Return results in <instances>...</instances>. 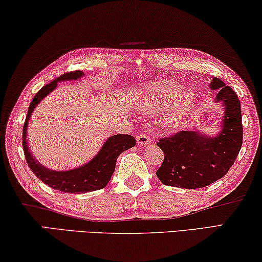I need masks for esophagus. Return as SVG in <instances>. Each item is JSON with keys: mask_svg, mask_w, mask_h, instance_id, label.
Here are the masks:
<instances>
[{"mask_svg": "<svg viewBox=\"0 0 262 262\" xmlns=\"http://www.w3.org/2000/svg\"><path fill=\"white\" fill-rule=\"evenodd\" d=\"M136 141H138L139 146H147V144L150 143V139L147 134L144 133H140V134L136 136Z\"/></svg>", "mask_w": 262, "mask_h": 262, "instance_id": "esophagus-1", "label": "esophagus"}]
</instances>
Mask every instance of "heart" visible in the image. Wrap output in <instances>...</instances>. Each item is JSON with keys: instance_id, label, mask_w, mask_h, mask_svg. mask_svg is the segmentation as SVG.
Listing matches in <instances>:
<instances>
[{"instance_id": "1", "label": "heart", "mask_w": 262, "mask_h": 262, "mask_svg": "<svg viewBox=\"0 0 262 262\" xmlns=\"http://www.w3.org/2000/svg\"><path fill=\"white\" fill-rule=\"evenodd\" d=\"M194 101L190 89L182 90L172 81H161L144 86L139 93L140 106L144 111L155 112L167 105L162 118L165 122L173 123L188 111Z\"/></svg>"}]
</instances>
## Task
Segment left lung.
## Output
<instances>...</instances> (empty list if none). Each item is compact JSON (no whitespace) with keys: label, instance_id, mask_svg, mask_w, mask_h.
Masks as SVG:
<instances>
[{"label":"left lung","instance_id":"1","mask_svg":"<svg viewBox=\"0 0 262 262\" xmlns=\"http://www.w3.org/2000/svg\"><path fill=\"white\" fill-rule=\"evenodd\" d=\"M218 90L215 100L225 106L221 130L215 136L182 130L157 142L164 159L156 171L164 185L184 189L204 188L221 180L238 157L243 144L242 108L238 95L218 78L211 81Z\"/></svg>","mask_w":262,"mask_h":262}]
</instances>
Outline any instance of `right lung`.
Wrapping results in <instances>:
<instances>
[{
	"instance_id": "right-lung-1",
	"label": "right lung",
	"mask_w": 262,
	"mask_h": 262,
	"mask_svg": "<svg viewBox=\"0 0 262 262\" xmlns=\"http://www.w3.org/2000/svg\"><path fill=\"white\" fill-rule=\"evenodd\" d=\"M81 76H84V72L80 71V70L73 72H66L50 82V84L41 87L32 99L30 106H29L28 115L23 126V150L29 168L43 183L49 185L50 188L68 193H84L105 188L108 184L112 175H113L116 160H118L120 154L134 147L136 144V141L132 135L118 134L111 136L92 161H90L89 163L82 165L80 168L69 170V171L49 170L34 159V156L29 151L27 142V127L31 113L41 99H44V97H47L51 91L56 89L58 81L73 80V79H78Z\"/></svg>"
}]
</instances>
